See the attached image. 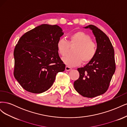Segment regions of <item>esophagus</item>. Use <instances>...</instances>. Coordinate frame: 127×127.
Listing matches in <instances>:
<instances>
[{
  "label": "esophagus",
  "mask_w": 127,
  "mask_h": 127,
  "mask_svg": "<svg viewBox=\"0 0 127 127\" xmlns=\"http://www.w3.org/2000/svg\"><path fill=\"white\" fill-rule=\"evenodd\" d=\"M65 69H66V71H69L71 70V68L68 67V66H66V68H65Z\"/></svg>",
  "instance_id": "1"
}]
</instances>
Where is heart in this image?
Wrapping results in <instances>:
<instances>
[{"label": "heart", "instance_id": "obj_1", "mask_svg": "<svg viewBox=\"0 0 127 127\" xmlns=\"http://www.w3.org/2000/svg\"><path fill=\"white\" fill-rule=\"evenodd\" d=\"M68 42L64 38L57 41L58 52L62 56L68 55L69 47L76 46L72 51L73 55L64 58L63 62L67 66L73 67L78 66L83 62L86 64L94 59L97 51L96 45L92 41L91 36L83 31H77L69 36Z\"/></svg>", "mask_w": 127, "mask_h": 127}]
</instances>
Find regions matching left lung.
I'll list each match as a JSON object with an SVG mask.
<instances>
[{"instance_id":"8db88e82","label":"left lung","mask_w":127,"mask_h":127,"mask_svg":"<svg viewBox=\"0 0 127 127\" xmlns=\"http://www.w3.org/2000/svg\"><path fill=\"white\" fill-rule=\"evenodd\" d=\"M85 29L92 31L97 43L94 59L84 67L79 68V78L75 80L76 91L84 97L92 98L105 93L116 70L114 51L106 34L96 26L89 25Z\"/></svg>"}]
</instances>
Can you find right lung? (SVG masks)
<instances>
[{
	"instance_id": "add662e5",
	"label": "right lung",
	"mask_w": 127,
	"mask_h": 127,
	"mask_svg": "<svg viewBox=\"0 0 127 127\" xmlns=\"http://www.w3.org/2000/svg\"><path fill=\"white\" fill-rule=\"evenodd\" d=\"M63 34L59 26L42 24L21 37L14 51V75L24 90L43 93L51 87L57 73L64 70L57 48Z\"/></svg>"
}]
</instances>
